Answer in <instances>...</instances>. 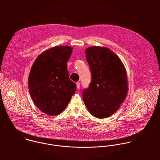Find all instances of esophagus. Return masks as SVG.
<instances>
[{"label":"esophagus","mask_w":160,"mask_h":160,"mask_svg":"<svg viewBox=\"0 0 160 160\" xmlns=\"http://www.w3.org/2000/svg\"><path fill=\"white\" fill-rule=\"evenodd\" d=\"M80 86H81V84L79 82H76V87H77V89H79L80 88Z\"/></svg>","instance_id":"34e87169"}]
</instances>
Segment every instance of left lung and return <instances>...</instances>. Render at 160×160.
Segmentation results:
<instances>
[{"label": "left lung", "mask_w": 160, "mask_h": 160, "mask_svg": "<svg viewBox=\"0 0 160 160\" xmlns=\"http://www.w3.org/2000/svg\"><path fill=\"white\" fill-rule=\"evenodd\" d=\"M86 54L92 80L89 88L83 90V100L93 116L109 117L119 108L127 95L126 69L119 58L108 48L90 47Z\"/></svg>", "instance_id": "obj_1"}]
</instances>
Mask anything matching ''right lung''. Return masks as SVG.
Wrapping results in <instances>:
<instances>
[{
  "label": "right lung",
  "mask_w": 160,
  "mask_h": 160,
  "mask_svg": "<svg viewBox=\"0 0 160 160\" xmlns=\"http://www.w3.org/2000/svg\"><path fill=\"white\" fill-rule=\"evenodd\" d=\"M72 52L69 46L54 47L41 54L31 69L29 93L36 106L46 114L57 115L63 112L76 91L67 69Z\"/></svg>",
  "instance_id": "obj_1"
}]
</instances>
